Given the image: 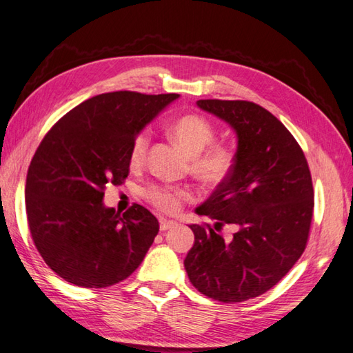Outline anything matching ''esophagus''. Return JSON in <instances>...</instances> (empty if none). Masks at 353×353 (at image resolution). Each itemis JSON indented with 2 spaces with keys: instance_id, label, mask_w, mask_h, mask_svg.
I'll return each mask as SVG.
<instances>
[{
  "instance_id": "obj_1",
  "label": "esophagus",
  "mask_w": 353,
  "mask_h": 353,
  "mask_svg": "<svg viewBox=\"0 0 353 353\" xmlns=\"http://www.w3.org/2000/svg\"><path fill=\"white\" fill-rule=\"evenodd\" d=\"M174 226H176V221L160 219V230H168V229H172Z\"/></svg>"
}]
</instances>
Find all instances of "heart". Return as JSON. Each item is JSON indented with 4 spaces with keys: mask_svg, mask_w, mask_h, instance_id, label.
<instances>
[{
    "mask_svg": "<svg viewBox=\"0 0 353 353\" xmlns=\"http://www.w3.org/2000/svg\"><path fill=\"white\" fill-rule=\"evenodd\" d=\"M170 133L176 143L192 159V170L206 183H220L228 176L234 163L232 152L220 145H212L216 141V130L199 115H185L172 124ZM150 134L141 132L136 134L130 147V161L139 165L148 152ZM145 194L161 211H175L181 201L188 199L187 188L169 185H150Z\"/></svg>",
    "mask_w": 353,
    "mask_h": 353,
    "instance_id": "heart-1",
    "label": "heart"
}]
</instances>
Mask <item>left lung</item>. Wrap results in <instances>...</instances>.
Returning <instances> with one entry per match:
<instances>
[{
    "instance_id": "1",
    "label": "left lung",
    "mask_w": 353,
    "mask_h": 353,
    "mask_svg": "<svg viewBox=\"0 0 353 353\" xmlns=\"http://www.w3.org/2000/svg\"><path fill=\"white\" fill-rule=\"evenodd\" d=\"M196 105L235 132L236 152L228 176L194 210L216 225H190L194 244L184 266L201 294L241 303L276 286L303 254L314 205L310 169L295 137L259 105ZM223 224L236 229L230 240L216 234Z\"/></svg>"
}]
</instances>
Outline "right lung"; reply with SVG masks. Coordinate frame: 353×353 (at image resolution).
<instances>
[{"mask_svg":"<svg viewBox=\"0 0 353 353\" xmlns=\"http://www.w3.org/2000/svg\"><path fill=\"white\" fill-rule=\"evenodd\" d=\"M179 94L105 92L59 119L34 154L25 185L32 241L49 268L81 288H108L139 266L159 234L142 205L123 216L103 203L123 184L132 142Z\"/></svg>","mask_w":353,"mask_h":353,"instance_id":"add662e5","label":"right lung"}]
</instances>
